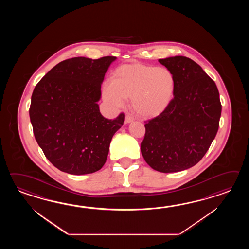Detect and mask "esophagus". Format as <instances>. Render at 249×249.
Returning a JSON list of instances; mask_svg holds the SVG:
<instances>
[{
	"label": "esophagus",
	"mask_w": 249,
	"mask_h": 249,
	"mask_svg": "<svg viewBox=\"0 0 249 249\" xmlns=\"http://www.w3.org/2000/svg\"><path fill=\"white\" fill-rule=\"evenodd\" d=\"M133 120H134V118H133L132 116L127 115L126 117H125V120H124V124H130V123H132Z\"/></svg>",
	"instance_id": "34e87169"
}]
</instances>
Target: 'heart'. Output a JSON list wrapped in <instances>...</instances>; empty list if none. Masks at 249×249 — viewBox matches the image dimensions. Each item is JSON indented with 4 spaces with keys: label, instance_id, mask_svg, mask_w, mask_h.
Here are the masks:
<instances>
[{
    "label": "heart",
    "instance_id": "heart-1",
    "mask_svg": "<svg viewBox=\"0 0 249 249\" xmlns=\"http://www.w3.org/2000/svg\"><path fill=\"white\" fill-rule=\"evenodd\" d=\"M175 74L165 67L142 63L118 67L102 88V98L108 105L120 108L124 99H132L135 112L143 117H158L169 107L175 96Z\"/></svg>",
    "mask_w": 249,
    "mask_h": 249
}]
</instances>
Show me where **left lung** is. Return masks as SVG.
Masks as SVG:
<instances>
[{
	"label": "left lung",
	"instance_id": "obj_1",
	"mask_svg": "<svg viewBox=\"0 0 249 249\" xmlns=\"http://www.w3.org/2000/svg\"><path fill=\"white\" fill-rule=\"evenodd\" d=\"M176 79L169 107L146 124L141 151L146 163L161 173H175L197 164L215 138L222 113L216 85L191 58H160Z\"/></svg>",
	"mask_w": 249,
	"mask_h": 249
}]
</instances>
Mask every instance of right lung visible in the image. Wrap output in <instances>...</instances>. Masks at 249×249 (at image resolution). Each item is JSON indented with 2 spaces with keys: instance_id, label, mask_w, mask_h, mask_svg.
I'll use <instances>...</instances> for the list:
<instances>
[{
  "instance_id": "obj_1",
  "label": "right lung",
  "mask_w": 249,
  "mask_h": 249,
  "mask_svg": "<svg viewBox=\"0 0 249 249\" xmlns=\"http://www.w3.org/2000/svg\"><path fill=\"white\" fill-rule=\"evenodd\" d=\"M116 57H76L61 61L33 91L29 116L38 145L48 160L70 175H87L106 162L124 115L108 120L100 112L104 76Z\"/></svg>"
}]
</instances>
